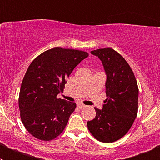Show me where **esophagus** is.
Listing matches in <instances>:
<instances>
[{
    "label": "esophagus",
    "instance_id": "1",
    "mask_svg": "<svg viewBox=\"0 0 160 160\" xmlns=\"http://www.w3.org/2000/svg\"><path fill=\"white\" fill-rule=\"evenodd\" d=\"M77 106H78V108H80V109L84 108V107H86V106H85L84 104H83V103H81V102H78V103Z\"/></svg>",
    "mask_w": 160,
    "mask_h": 160
}]
</instances>
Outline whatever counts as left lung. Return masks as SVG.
I'll return each instance as SVG.
<instances>
[{"label":"left lung","mask_w":160,"mask_h":160,"mask_svg":"<svg viewBox=\"0 0 160 160\" xmlns=\"http://www.w3.org/2000/svg\"><path fill=\"white\" fill-rule=\"evenodd\" d=\"M90 53L102 61L107 74L102 109L96 108V116L87 128L100 142H112L128 132L138 113V88L135 74L127 61L111 48Z\"/></svg>","instance_id":"left-lung-1"}]
</instances>
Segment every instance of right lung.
Segmentation results:
<instances>
[{
  "instance_id": "add662e5",
  "label": "right lung",
  "mask_w": 160,
  "mask_h": 160,
  "mask_svg": "<svg viewBox=\"0 0 160 160\" xmlns=\"http://www.w3.org/2000/svg\"><path fill=\"white\" fill-rule=\"evenodd\" d=\"M88 53L56 47L32 61L24 76L19 94L21 118L35 138L52 140L66 128L76 103L58 98L66 78Z\"/></svg>"
}]
</instances>
